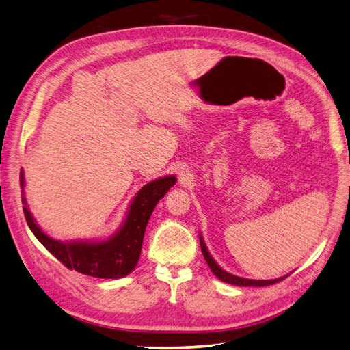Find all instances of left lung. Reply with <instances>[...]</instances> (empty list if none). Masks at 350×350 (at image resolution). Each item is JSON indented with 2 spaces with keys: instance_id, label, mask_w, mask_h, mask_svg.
<instances>
[{
  "instance_id": "left-lung-1",
  "label": "left lung",
  "mask_w": 350,
  "mask_h": 350,
  "mask_svg": "<svg viewBox=\"0 0 350 350\" xmlns=\"http://www.w3.org/2000/svg\"><path fill=\"white\" fill-rule=\"evenodd\" d=\"M200 245H201L202 255H204V259H206V262L208 264L210 270L213 271V274L216 275L219 280H222L225 283H231V285H235V286H268V285H274V283H278V282L283 280L285 278H288V274L283 275V278L273 279V280H250V279L239 278V275H234V274L226 273L225 270H222V268L216 264V261L212 258V255L208 254V250H207V247L204 245V240H202V237H200Z\"/></svg>"
}]
</instances>
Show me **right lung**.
<instances>
[{"instance_id": "obj_1", "label": "right lung", "mask_w": 350, "mask_h": 350, "mask_svg": "<svg viewBox=\"0 0 350 350\" xmlns=\"http://www.w3.org/2000/svg\"><path fill=\"white\" fill-rule=\"evenodd\" d=\"M176 183L174 176L157 178L137 192L124 225L116 234L103 241H72L64 243L51 239L38 228L31 216L25 198H22L23 215L32 234L70 270L100 279H119L131 273L142 254L146 225L158 201ZM21 188H23V174L21 173Z\"/></svg>"}]
</instances>
